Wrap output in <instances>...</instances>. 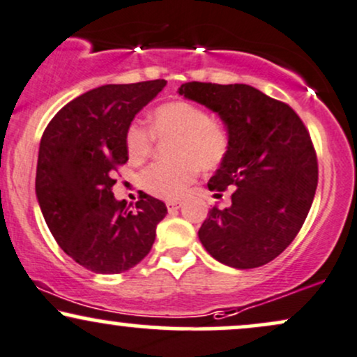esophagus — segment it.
<instances>
[{
	"label": "esophagus",
	"mask_w": 357,
	"mask_h": 357,
	"mask_svg": "<svg viewBox=\"0 0 357 357\" xmlns=\"http://www.w3.org/2000/svg\"><path fill=\"white\" fill-rule=\"evenodd\" d=\"M166 208H167V211H169V213H174V211H178L179 208H181V203H179V201H167Z\"/></svg>",
	"instance_id": "34e87169"
}]
</instances>
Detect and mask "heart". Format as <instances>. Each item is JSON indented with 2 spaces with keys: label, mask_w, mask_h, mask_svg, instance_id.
I'll return each instance as SVG.
<instances>
[{
  "label": "heart",
  "mask_w": 357,
  "mask_h": 357,
  "mask_svg": "<svg viewBox=\"0 0 357 357\" xmlns=\"http://www.w3.org/2000/svg\"><path fill=\"white\" fill-rule=\"evenodd\" d=\"M156 135L160 139L174 137L171 146L173 162H154L141 173V186L149 195L176 199L195 181L197 166L214 169L226 160L231 137L227 128L211 118L204 108L191 101H171L153 113L151 130L132 123L126 131V151L132 162L151 156Z\"/></svg>",
  "instance_id": "obj_1"
}]
</instances>
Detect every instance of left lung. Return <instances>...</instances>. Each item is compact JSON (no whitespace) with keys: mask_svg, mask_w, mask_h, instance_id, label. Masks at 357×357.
<instances>
[{"mask_svg":"<svg viewBox=\"0 0 357 357\" xmlns=\"http://www.w3.org/2000/svg\"><path fill=\"white\" fill-rule=\"evenodd\" d=\"M178 91L214 111L231 137L208 183L218 192L231 188V206L209 209L201 244L231 268L268 264L293 243L316 195L317 160L306 126L291 106L249 84L191 81Z\"/></svg>","mask_w":357,"mask_h":357,"instance_id":"left-lung-1","label":"left lung"}]
</instances>
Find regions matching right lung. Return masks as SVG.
I'll return each mask as SVG.
<instances>
[{
    "label": "right lung",
    "mask_w": 357,
    "mask_h": 357,
    "mask_svg": "<svg viewBox=\"0 0 357 357\" xmlns=\"http://www.w3.org/2000/svg\"><path fill=\"white\" fill-rule=\"evenodd\" d=\"M166 86L165 79L105 84L54 114L40 143L36 197L51 234L76 263L118 274L151 251L162 201L141 195L132 209L113 195L114 173L128 161L131 121Z\"/></svg>",
    "instance_id": "right-lung-1"
}]
</instances>
